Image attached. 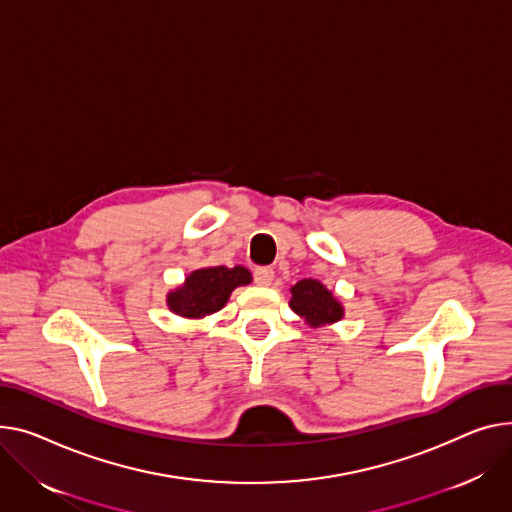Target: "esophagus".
<instances>
[{
  "label": "esophagus",
  "mask_w": 512,
  "mask_h": 512,
  "mask_svg": "<svg viewBox=\"0 0 512 512\" xmlns=\"http://www.w3.org/2000/svg\"><path fill=\"white\" fill-rule=\"evenodd\" d=\"M274 269L271 267H257L253 271V280L257 286H271V282H274Z\"/></svg>",
  "instance_id": "esophagus-1"
}]
</instances>
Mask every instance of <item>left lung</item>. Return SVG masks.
<instances>
[{
    "mask_svg": "<svg viewBox=\"0 0 512 512\" xmlns=\"http://www.w3.org/2000/svg\"><path fill=\"white\" fill-rule=\"evenodd\" d=\"M290 292V309L304 317L313 327H319L323 323H335L344 317L342 304L317 280H300L296 282V286H292Z\"/></svg>",
    "mask_w": 512,
    "mask_h": 512,
    "instance_id": "1",
    "label": "left lung"
}]
</instances>
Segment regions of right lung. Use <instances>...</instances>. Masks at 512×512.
Listing matches in <instances>:
<instances>
[{
    "instance_id": "1",
    "label": "right lung",
    "mask_w": 512,
    "mask_h": 512,
    "mask_svg": "<svg viewBox=\"0 0 512 512\" xmlns=\"http://www.w3.org/2000/svg\"><path fill=\"white\" fill-rule=\"evenodd\" d=\"M249 282L251 274L241 265L197 269L185 280V286H181L177 292H170L168 306L170 311L181 317L197 319L220 311L230 292L236 286H245Z\"/></svg>"
}]
</instances>
